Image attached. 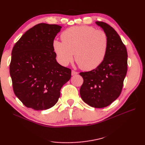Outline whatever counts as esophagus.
Wrapping results in <instances>:
<instances>
[{
  "mask_svg": "<svg viewBox=\"0 0 145 145\" xmlns=\"http://www.w3.org/2000/svg\"><path fill=\"white\" fill-rule=\"evenodd\" d=\"M78 74V72L75 71H74V70H72V71H71V75H72V76L76 75V74Z\"/></svg>",
  "mask_w": 145,
  "mask_h": 145,
  "instance_id": "1",
  "label": "esophagus"
}]
</instances>
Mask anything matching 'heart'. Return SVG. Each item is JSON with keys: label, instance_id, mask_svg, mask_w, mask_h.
<instances>
[{"label": "heart", "instance_id": "obj_1", "mask_svg": "<svg viewBox=\"0 0 145 145\" xmlns=\"http://www.w3.org/2000/svg\"><path fill=\"white\" fill-rule=\"evenodd\" d=\"M62 42L54 40L52 48L59 62L67 66L74 57L86 71L95 69L103 63L108 49V37L102 30L89 26H76L61 34Z\"/></svg>", "mask_w": 145, "mask_h": 145}]
</instances>
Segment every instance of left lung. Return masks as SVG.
<instances>
[{"mask_svg": "<svg viewBox=\"0 0 145 145\" xmlns=\"http://www.w3.org/2000/svg\"><path fill=\"white\" fill-rule=\"evenodd\" d=\"M95 24L107 34L108 52L99 67L80 73L83 78L80 94L85 103L101 108L108 106L119 97L128 69V53L114 29L103 22H95Z\"/></svg>", "mask_w": 145, "mask_h": 145, "instance_id": "1", "label": "left lung"}]
</instances>
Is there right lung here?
<instances>
[{
	"label": "right lung",
	"instance_id": "1",
	"mask_svg": "<svg viewBox=\"0 0 145 145\" xmlns=\"http://www.w3.org/2000/svg\"><path fill=\"white\" fill-rule=\"evenodd\" d=\"M61 28L57 25L37 24L12 48L10 73L13 90L27 108L44 110L54 106L61 88L71 78V69L57 62L52 48Z\"/></svg>",
	"mask_w": 145,
	"mask_h": 145
}]
</instances>
